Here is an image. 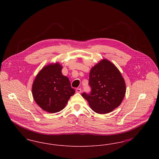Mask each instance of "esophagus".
Returning a JSON list of instances; mask_svg holds the SVG:
<instances>
[{
    "label": "esophagus",
    "instance_id": "1",
    "mask_svg": "<svg viewBox=\"0 0 159 159\" xmlns=\"http://www.w3.org/2000/svg\"><path fill=\"white\" fill-rule=\"evenodd\" d=\"M82 92V89L80 88H77L76 89V93H80Z\"/></svg>",
    "mask_w": 159,
    "mask_h": 159
}]
</instances>
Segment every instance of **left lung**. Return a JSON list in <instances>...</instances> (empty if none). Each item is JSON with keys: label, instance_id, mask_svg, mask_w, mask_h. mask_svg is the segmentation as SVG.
Wrapping results in <instances>:
<instances>
[{"label": "left lung", "instance_id": "obj_1", "mask_svg": "<svg viewBox=\"0 0 159 159\" xmlns=\"http://www.w3.org/2000/svg\"><path fill=\"white\" fill-rule=\"evenodd\" d=\"M89 84L91 93L82 95L95 113H109L121 104L126 84L120 71L111 61L102 59L92 67Z\"/></svg>", "mask_w": 159, "mask_h": 159}]
</instances>
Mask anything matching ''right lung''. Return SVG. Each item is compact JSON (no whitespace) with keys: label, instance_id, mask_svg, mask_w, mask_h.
Returning a JSON list of instances; mask_svg holds the SVG:
<instances>
[{"label":"right lung","instance_id":"add662e5","mask_svg":"<svg viewBox=\"0 0 159 159\" xmlns=\"http://www.w3.org/2000/svg\"><path fill=\"white\" fill-rule=\"evenodd\" d=\"M62 66L51 63L42 68L32 84V95L36 103L49 113L61 111L75 93L67 77L62 74Z\"/></svg>","mask_w":159,"mask_h":159}]
</instances>
